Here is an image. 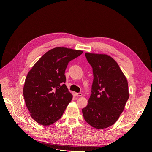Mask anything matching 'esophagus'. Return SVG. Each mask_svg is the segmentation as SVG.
I'll use <instances>...</instances> for the list:
<instances>
[{"instance_id":"esophagus-1","label":"esophagus","mask_w":152,"mask_h":152,"mask_svg":"<svg viewBox=\"0 0 152 152\" xmlns=\"http://www.w3.org/2000/svg\"><path fill=\"white\" fill-rule=\"evenodd\" d=\"M75 95H76V96H79V97H81L83 96V94L82 93H75Z\"/></svg>"}]
</instances>
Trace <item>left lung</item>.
Returning a JSON list of instances; mask_svg holds the SVG:
<instances>
[{
	"mask_svg": "<svg viewBox=\"0 0 152 152\" xmlns=\"http://www.w3.org/2000/svg\"><path fill=\"white\" fill-rule=\"evenodd\" d=\"M92 68L91 97L82 111L86 121L102 129L115 124L129 99L128 83L116 61L106 54L85 53Z\"/></svg>",
	"mask_w": 152,
	"mask_h": 152,
	"instance_id": "1",
	"label": "left lung"
}]
</instances>
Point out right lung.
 <instances>
[{"label": "right lung", "mask_w": 152, "mask_h": 152, "mask_svg": "<svg viewBox=\"0 0 152 152\" xmlns=\"http://www.w3.org/2000/svg\"><path fill=\"white\" fill-rule=\"evenodd\" d=\"M83 53L55 47L42 56L28 72L23 96L30 115L43 126H49L63 115L73 95L68 91L65 71L68 63Z\"/></svg>", "instance_id": "1"}]
</instances>
